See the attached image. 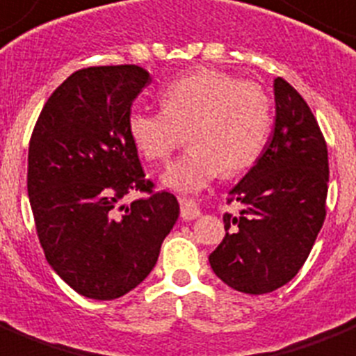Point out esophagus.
I'll return each instance as SVG.
<instances>
[{
    "mask_svg": "<svg viewBox=\"0 0 356 356\" xmlns=\"http://www.w3.org/2000/svg\"><path fill=\"white\" fill-rule=\"evenodd\" d=\"M201 216V210L193 201H188V199H181V218L184 221H192V219H197Z\"/></svg>",
    "mask_w": 356,
    "mask_h": 356,
    "instance_id": "esophagus-1",
    "label": "esophagus"
}]
</instances>
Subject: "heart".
I'll list each match as a JSON object with an SVG mask.
<instances>
[{
  "label": "heart",
  "instance_id": "heart-1",
  "mask_svg": "<svg viewBox=\"0 0 356 356\" xmlns=\"http://www.w3.org/2000/svg\"><path fill=\"white\" fill-rule=\"evenodd\" d=\"M161 111L133 109L128 131L148 161H164L183 140L192 144L164 173V184L197 192L213 177L241 172L261 152L270 129V100L250 80L216 69H195L161 91Z\"/></svg>",
  "mask_w": 356,
  "mask_h": 356
}]
</instances>
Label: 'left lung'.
Masks as SVG:
<instances>
[{
	"label": "left lung",
	"mask_w": 356,
	"mask_h": 356,
	"mask_svg": "<svg viewBox=\"0 0 356 356\" xmlns=\"http://www.w3.org/2000/svg\"><path fill=\"white\" fill-rule=\"evenodd\" d=\"M276 122L252 168L228 192L243 204L225 213L223 241L210 267L228 287L245 294L273 293L298 274L325 219L327 144L302 95L274 80Z\"/></svg>",
	"instance_id": "left-lung-1"
}]
</instances>
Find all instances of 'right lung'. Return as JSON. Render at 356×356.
Returning <instances> with one entry per match:
<instances>
[{
	"mask_svg": "<svg viewBox=\"0 0 356 356\" xmlns=\"http://www.w3.org/2000/svg\"><path fill=\"white\" fill-rule=\"evenodd\" d=\"M152 82L138 65L80 69L43 106L29 143L27 192L40 245L78 294L115 300L146 280L179 218L155 192L128 131L133 100ZM144 198L124 205L129 193Z\"/></svg>",
	"mask_w": 356,
	"mask_h": 356,
	"instance_id": "add662e5",
	"label": "right lung"
}]
</instances>
